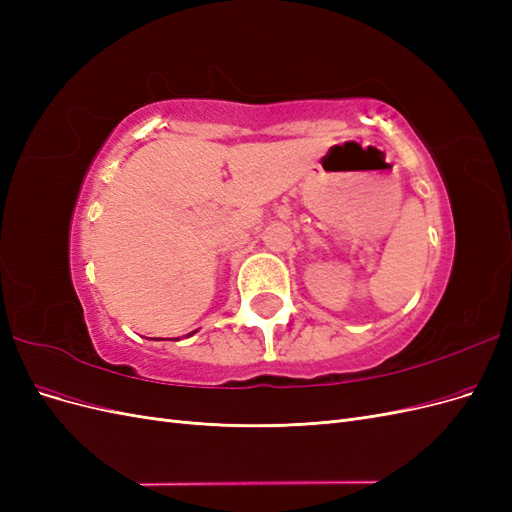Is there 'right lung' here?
I'll use <instances>...</instances> for the list:
<instances>
[{
	"mask_svg": "<svg viewBox=\"0 0 512 512\" xmlns=\"http://www.w3.org/2000/svg\"><path fill=\"white\" fill-rule=\"evenodd\" d=\"M194 333H196V331H192V333H190V335H194Z\"/></svg>",
	"mask_w": 512,
	"mask_h": 512,
	"instance_id": "1",
	"label": "right lung"
}]
</instances>
